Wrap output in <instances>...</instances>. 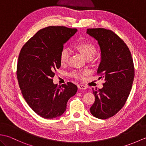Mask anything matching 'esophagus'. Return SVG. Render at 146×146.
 Masks as SVG:
<instances>
[{
    "instance_id": "obj_1",
    "label": "esophagus",
    "mask_w": 146,
    "mask_h": 146,
    "mask_svg": "<svg viewBox=\"0 0 146 146\" xmlns=\"http://www.w3.org/2000/svg\"><path fill=\"white\" fill-rule=\"evenodd\" d=\"M78 88L79 89H81V90H86V86H84V85H82V84H78Z\"/></svg>"
}]
</instances>
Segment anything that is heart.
Returning <instances> with one entry per match:
<instances>
[{
  "mask_svg": "<svg viewBox=\"0 0 146 146\" xmlns=\"http://www.w3.org/2000/svg\"><path fill=\"white\" fill-rule=\"evenodd\" d=\"M75 48L77 51H78L86 59H88V60L92 59L96 53L95 46L92 43L87 41H83L77 43L75 46ZM70 52L69 49L67 48H64L62 49L60 54V63L62 64H64L67 63L70 57ZM87 72L88 71L86 70H75L71 72V75L75 78L82 79L83 78V75H85L86 73H87Z\"/></svg>",
  "mask_w": 146,
  "mask_h": 146,
  "instance_id": "obj_1",
  "label": "heart"
}]
</instances>
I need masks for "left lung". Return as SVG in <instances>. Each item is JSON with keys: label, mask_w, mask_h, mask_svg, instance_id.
Wrapping results in <instances>:
<instances>
[{"label": "left lung", "mask_w": 146, "mask_h": 146, "mask_svg": "<svg viewBox=\"0 0 146 146\" xmlns=\"http://www.w3.org/2000/svg\"><path fill=\"white\" fill-rule=\"evenodd\" d=\"M86 33L98 41L101 61L97 73L105 83L93 93L94 104L90 108L96 118L107 119L115 115L127 100L134 78V66L127 46L112 31L87 29Z\"/></svg>", "instance_id": "1"}]
</instances>
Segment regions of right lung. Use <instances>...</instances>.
<instances>
[{
	"mask_svg": "<svg viewBox=\"0 0 146 146\" xmlns=\"http://www.w3.org/2000/svg\"><path fill=\"white\" fill-rule=\"evenodd\" d=\"M76 31L64 26L45 27L26 42L19 56L17 78L22 94L33 110L44 119L61 116L78 90L71 82L58 86L52 80L61 66L63 45Z\"/></svg>",
	"mask_w": 146,
	"mask_h": 146,
	"instance_id": "obj_1",
	"label": "right lung"
}]
</instances>
